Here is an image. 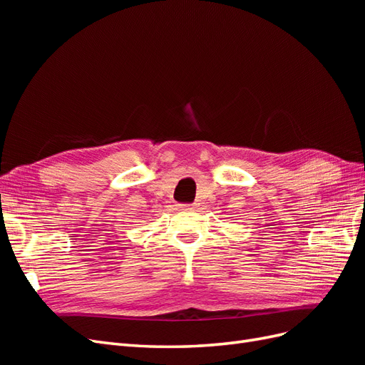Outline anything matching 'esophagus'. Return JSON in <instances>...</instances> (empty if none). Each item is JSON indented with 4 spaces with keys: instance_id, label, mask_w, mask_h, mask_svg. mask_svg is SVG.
<instances>
[{
    "instance_id": "1",
    "label": "esophagus",
    "mask_w": 365,
    "mask_h": 365,
    "mask_svg": "<svg viewBox=\"0 0 365 365\" xmlns=\"http://www.w3.org/2000/svg\"><path fill=\"white\" fill-rule=\"evenodd\" d=\"M176 207L181 208V210H193L195 204H178Z\"/></svg>"
}]
</instances>
